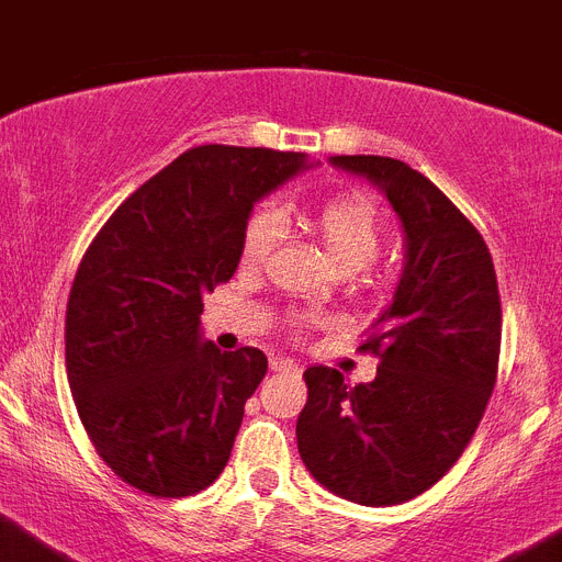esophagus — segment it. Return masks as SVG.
<instances>
[{"label":"esophagus","instance_id":"esophagus-1","mask_svg":"<svg viewBox=\"0 0 562 562\" xmlns=\"http://www.w3.org/2000/svg\"><path fill=\"white\" fill-rule=\"evenodd\" d=\"M271 369H274V372H291V375H300L302 372V367L296 361H293V358H271Z\"/></svg>","mask_w":562,"mask_h":562}]
</instances>
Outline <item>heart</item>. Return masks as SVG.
<instances>
[{
	"label": "heart",
	"instance_id": "b5f03b06",
	"mask_svg": "<svg viewBox=\"0 0 562 562\" xmlns=\"http://www.w3.org/2000/svg\"><path fill=\"white\" fill-rule=\"evenodd\" d=\"M282 215L285 218L291 215L307 232H313L341 274L367 269L383 246L381 215H378L375 204L363 195H344V199L325 201L313 210H282ZM277 235H280V221L274 212L262 210L251 215L244 232V244H240L246 266H257L266 260L274 249Z\"/></svg>",
	"mask_w": 562,
	"mask_h": 562
}]
</instances>
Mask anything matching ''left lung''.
Listing matches in <instances>:
<instances>
[{"instance_id": "left-lung-1", "label": "left lung", "mask_w": 562, "mask_h": 562, "mask_svg": "<svg viewBox=\"0 0 562 562\" xmlns=\"http://www.w3.org/2000/svg\"><path fill=\"white\" fill-rule=\"evenodd\" d=\"M401 221L403 271L363 350L378 375L347 386L307 367L296 445L311 476L363 507L426 493L462 457L495 386L502 302L482 235L423 173L389 156H330Z\"/></svg>"}]
</instances>
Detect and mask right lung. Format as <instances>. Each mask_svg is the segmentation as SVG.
Returning a JSON list of instances; mask_svg holds the SVG:
<instances>
[{"label":"right lung","mask_w":562,"mask_h":562,"mask_svg":"<svg viewBox=\"0 0 562 562\" xmlns=\"http://www.w3.org/2000/svg\"><path fill=\"white\" fill-rule=\"evenodd\" d=\"M307 168L291 150L201 145L128 195L86 251L67 378L86 434L131 487L181 498L224 473L269 361L206 341L204 293L237 271L257 201Z\"/></svg>","instance_id":"1"}]
</instances>
